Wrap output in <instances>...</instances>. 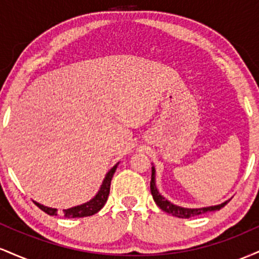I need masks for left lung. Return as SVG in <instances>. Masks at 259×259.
<instances>
[{
    "label": "left lung",
    "instance_id": "left-lung-1",
    "mask_svg": "<svg viewBox=\"0 0 259 259\" xmlns=\"http://www.w3.org/2000/svg\"><path fill=\"white\" fill-rule=\"evenodd\" d=\"M151 194H152V197L154 202L157 203L160 209L164 210V212L169 213V214L178 217V218H191V217L203 214V213L207 212H213V210H219L223 208L225 204L228 203L229 201L223 202L221 204H217V206H210V207H202V208H184L180 206H177V204H173L171 202H169L167 198L163 197L162 195L159 194V191L156 187V169L152 167V175H151Z\"/></svg>",
    "mask_w": 259,
    "mask_h": 259
}]
</instances>
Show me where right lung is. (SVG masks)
I'll return each instance as SVG.
<instances>
[{"label": "right lung", "mask_w": 259, "mask_h": 259, "mask_svg": "<svg viewBox=\"0 0 259 259\" xmlns=\"http://www.w3.org/2000/svg\"><path fill=\"white\" fill-rule=\"evenodd\" d=\"M119 163L113 167L108 173L106 174V178L103 179L102 185H101L99 192H97L96 196H95L92 200H90L86 203L80 204V206H75L72 208H68V209H63V214L65 218H82V217H90L94 215L95 213H97L99 210L105 206V203L107 202V198H108L109 195V189H111V181L113 175H114L115 170H117V167ZM34 203L40 208L41 210H44L45 213H47L49 215H57V209L56 208H51V207H46L44 204L37 203V202L34 201Z\"/></svg>", "instance_id": "right-lung-1"}]
</instances>
